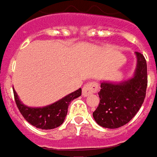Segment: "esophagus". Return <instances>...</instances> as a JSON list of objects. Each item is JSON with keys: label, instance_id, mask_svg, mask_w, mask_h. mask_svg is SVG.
<instances>
[{"label": "esophagus", "instance_id": "34e87169", "mask_svg": "<svg viewBox=\"0 0 157 157\" xmlns=\"http://www.w3.org/2000/svg\"><path fill=\"white\" fill-rule=\"evenodd\" d=\"M99 86L98 84L95 82V81H92V82H88L82 88V95L84 96H87V95H91L93 93H95L97 90H98Z\"/></svg>", "mask_w": 157, "mask_h": 157}]
</instances>
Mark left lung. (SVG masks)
I'll use <instances>...</instances> for the list:
<instances>
[{
	"mask_svg": "<svg viewBox=\"0 0 157 157\" xmlns=\"http://www.w3.org/2000/svg\"><path fill=\"white\" fill-rule=\"evenodd\" d=\"M135 54L137 67L132 78L118 83L101 82L100 103L93 117L103 128L117 129L125 125L137 114L144 102L147 86V62L140 52Z\"/></svg>",
	"mask_w": 157,
	"mask_h": 157,
	"instance_id": "1",
	"label": "left lung"
}]
</instances>
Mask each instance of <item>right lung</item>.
<instances>
[{
    "mask_svg": "<svg viewBox=\"0 0 157 157\" xmlns=\"http://www.w3.org/2000/svg\"><path fill=\"white\" fill-rule=\"evenodd\" d=\"M17 106L26 121L36 128L52 129L61 126L68 113V107L71 102L81 95V88L64 96L59 101L44 107H29L25 105L18 98L13 89Z\"/></svg>",
    "mask_w": 157,
    "mask_h": 157,
    "instance_id": "add662e5",
    "label": "right lung"
}]
</instances>
